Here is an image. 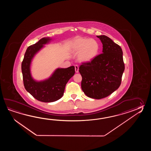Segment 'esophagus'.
<instances>
[{"label": "esophagus", "mask_w": 151, "mask_h": 151, "mask_svg": "<svg viewBox=\"0 0 151 151\" xmlns=\"http://www.w3.org/2000/svg\"><path fill=\"white\" fill-rule=\"evenodd\" d=\"M74 67H75V71H76V72L78 73L79 72V67H78V65H75Z\"/></svg>", "instance_id": "34e87169"}]
</instances>
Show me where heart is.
I'll list each match as a JSON object with an SVG mask.
<instances>
[{"label": "heart", "mask_w": 151, "mask_h": 151, "mask_svg": "<svg viewBox=\"0 0 151 151\" xmlns=\"http://www.w3.org/2000/svg\"><path fill=\"white\" fill-rule=\"evenodd\" d=\"M75 53H79L78 59L82 63H89L96 58L100 50L99 42L93 39L78 37L71 43Z\"/></svg>", "instance_id": "obj_1"}]
</instances>
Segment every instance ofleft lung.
<instances>
[{"label":"left lung","mask_w":151,"mask_h":151,"mask_svg":"<svg viewBox=\"0 0 151 151\" xmlns=\"http://www.w3.org/2000/svg\"><path fill=\"white\" fill-rule=\"evenodd\" d=\"M103 44V53L79 67L81 88L87 96L100 99L119 88L125 65L119 45L106 35H97Z\"/></svg>","instance_id":"left-lung-1"}]
</instances>
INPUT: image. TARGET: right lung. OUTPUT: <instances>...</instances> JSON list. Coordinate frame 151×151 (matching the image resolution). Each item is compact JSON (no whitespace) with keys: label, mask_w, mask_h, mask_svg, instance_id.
I'll list each match as a JSON object with an SVG mask.
<instances>
[{"label":"right lung","mask_w":151,"mask_h":151,"mask_svg":"<svg viewBox=\"0 0 151 151\" xmlns=\"http://www.w3.org/2000/svg\"><path fill=\"white\" fill-rule=\"evenodd\" d=\"M52 39L43 38L27 48L22 64L24 85L26 90L36 99L51 103L60 99L64 94L68 81L75 73L74 66L66 68H58L45 80L37 81L32 77L30 66L33 57Z\"/></svg>","instance_id":"1"}]
</instances>
